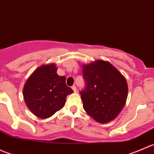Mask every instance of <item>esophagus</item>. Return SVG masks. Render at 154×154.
<instances>
[{"label":"esophagus","mask_w":154,"mask_h":154,"mask_svg":"<svg viewBox=\"0 0 154 154\" xmlns=\"http://www.w3.org/2000/svg\"><path fill=\"white\" fill-rule=\"evenodd\" d=\"M71 88H72L73 91H74V92H77V87H76V86H73L72 87H71Z\"/></svg>","instance_id":"obj_1"}]
</instances>
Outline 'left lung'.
Returning a JSON list of instances; mask_svg holds the SVG:
<instances>
[{
	"mask_svg": "<svg viewBox=\"0 0 154 154\" xmlns=\"http://www.w3.org/2000/svg\"><path fill=\"white\" fill-rule=\"evenodd\" d=\"M85 87L80 91L85 111L99 123L116 119L125 106L127 83L109 63L97 60L83 66Z\"/></svg>",
	"mask_w": 154,
	"mask_h": 154,
	"instance_id": "1",
	"label": "left lung"
}]
</instances>
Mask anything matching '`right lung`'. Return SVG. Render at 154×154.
<instances>
[{
    "label": "right lung",
    "mask_w": 154,
    "mask_h": 154,
    "mask_svg": "<svg viewBox=\"0 0 154 154\" xmlns=\"http://www.w3.org/2000/svg\"><path fill=\"white\" fill-rule=\"evenodd\" d=\"M54 64L42 66L29 77L23 95L27 106L37 117L48 119L65 105L73 90L67 86L66 77L57 74Z\"/></svg>",
    "instance_id": "add662e5"
}]
</instances>
